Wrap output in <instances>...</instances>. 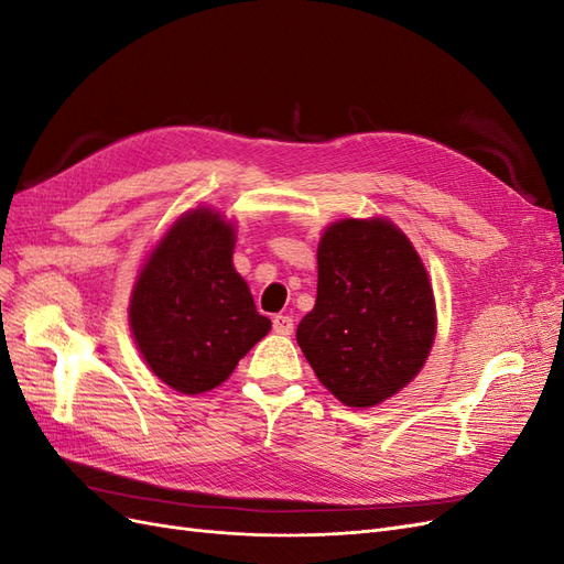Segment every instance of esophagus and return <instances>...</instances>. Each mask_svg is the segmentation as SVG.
<instances>
[{
    "label": "esophagus",
    "instance_id": "34e87169",
    "mask_svg": "<svg viewBox=\"0 0 564 564\" xmlns=\"http://www.w3.org/2000/svg\"><path fill=\"white\" fill-rule=\"evenodd\" d=\"M272 329L282 336H292L294 334V319L289 315H275L272 317Z\"/></svg>",
    "mask_w": 564,
    "mask_h": 564
}]
</instances>
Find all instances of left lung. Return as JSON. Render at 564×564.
<instances>
[{
	"mask_svg": "<svg viewBox=\"0 0 564 564\" xmlns=\"http://www.w3.org/2000/svg\"><path fill=\"white\" fill-rule=\"evenodd\" d=\"M433 284L412 240L383 216L340 218L317 245V301L296 329L315 377L369 409L416 379L433 350Z\"/></svg>",
	"mask_w": 564,
	"mask_h": 564,
	"instance_id": "obj_1",
	"label": "left lung"
}]
</instances>
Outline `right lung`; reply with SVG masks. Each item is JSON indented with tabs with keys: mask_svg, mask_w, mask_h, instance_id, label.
Returning <instances> with one entry per match:
<instances>
[{
	"mask_svg": "<svg viewBox=\"0 0 564 564\" xmlns=\"http://www.w3.org/2000/svg\"><path fill=\"white\" fill-rule=\"evenodd\" d=\"M237 228L212 207L181 214L143 259L129 327L150 371L183 395L224 383L270 332L232 265Z\"/></svg>",
	"mask_w": 564,
	"mask_h": 564,
	"instance_id": "right-lung-1",
	"label": "right lung"
}]
</instances>
